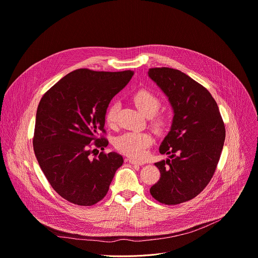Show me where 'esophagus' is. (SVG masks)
I'll use <instances>...</instances> for the list:
<instances>
[{
	"mask_svg": "<svg viewBox=\"0 0 258 258\" xmlns=\"http://www.w3.org/2000/svg\"><path fill=\"white\" fill-rule=\"evenodd\" d=\"M128 161L132 163V165H139V166H142V165H144V163H145L144 160H137L135 158H130Z\"/></svg>",
	"mask_w": 258,
	"mask_h": 258,
	"instance_id": "obj_1",
	"label": "esophagus"
}]
</instances>
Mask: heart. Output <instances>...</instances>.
I'll return each mask as SVG.
<instances>
[{"label": "heart", "mask_w": 258, "mask_h": 258, "mask_svg": "<svg viewBox=\"0 0 258 258\" xmlns=\"http://www.w3.org/2000/svg\"><path fill=\"white\" fill-rule=\"evenodd\" d=\"M133 101L137 108L141 111L145 116L151 117V125L156 132H161L165 130L167 125V119L165 116L154 114L160 108V100L154 93L146 88H141L137 90L133 95ZM117 111L118 106L117 104H112L108 107L106 111V122L113 126L117 121ZM152 143V138L149 134L143 132H126L120 135L115 140V147L120 152L132 156L141 157L145 149Z\"/></svg>", "instance_id": "1"}]
</instances>
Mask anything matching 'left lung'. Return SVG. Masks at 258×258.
Masks as SVG:
<instances>
[{"instance_id": "8db88e82", "label": "left lung", "mask_w": 258, "mask_h": 258, "mask_svg": "<svg viewBox=\"0 0 258 258\" xmlns=\"http://www.w3.org/2000/svg\"><path fill=\"white\" fill-rule=\"evenodd\" d=\"M148 76L168 97L174 116L155 162L160 178L150 188L161 204L177 205L201 194L212 179L225 140L217 103L200 83L179 70L149 69Z\"/></svg>"}]
</instances>
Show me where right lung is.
<instances>
[{"label":"right lung","mask_w":258,"mask_h":258,"mask_svg":"<svg viewBox=\"0 0 258 258\" xmlns=\"http://www.w3.org/2000/svg\"><path fill=\"white\" fill-rule=\"evenodd\" d=\"M133 71L97 72L78 69L42 97L36 114L35 155L52 188L64 200L92 206L104 199L123 158L101 152L91 159V142L104 150L107 108L132 79Z\"/></svg>","instance_id":"right-lung-1"}]
</instances>
